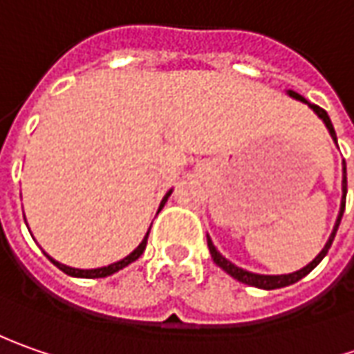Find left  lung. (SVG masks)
Listing matches in <instances>:
<instances>
[{"mask_svg": "<svg viewBox=\"0 0 354 354\" xmlns=\"http://www.w3.org/2000/svg\"><path fill=\"white\" fill-rule=\"evenodd\" d=\"M286 93L290 97H294V100H298V102H304V104L310 107L311 111L315 113V115L322 119L323 123H325V127L329 131V135H331V139L335 140L337 145V135H335V129H333V123H331V119L327 115V111L322 109L319 105L310 104L304 95H299L298 92H294V90H286ZM341 189H343V196H341V207H339V215H337V221L335 225H333V231H331V235L327 239V243H325V247L322 249V252L310 262V264H306L304 268H299L296 272H290V274H257V272H249V270H245V268H241L237 264H233L231 261H227L225 257L219 252V250L215 249L214 241L209 239L207 235V247H209V252H212V259L214 262L221 268V270H225L227 274L233 276L235 280L239 282H243V284H247V286H254V288H261V290H276V288H286L290 284H296L298 280H301L304 276H308L323 261V257L327 254V250L331 249V243H333V239L337 235V229H339V223H341V217H343V212H345V198H347V166H345V160H343V184H341Z\"/></svg>", "mask_w": 354, "mask_h": 354, "instance_id": "1", "label": "left lung"}]
</instances>
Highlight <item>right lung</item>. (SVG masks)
Here are the masks:
<instances>
[{
	"label": "right lung",
	"instance_id": "1",
	"mask_svg": "<svg viewBox=\"0 0 354 354\" xmlns=\"http://www.w3.org/2000/svg\"><path fill=\"white\" fill-rule=\"evenodd\" d=\"M170 194H172V189H168V192H166V196L162 198V201H160V207H158V212L165 207V203L168 201V198H170ZM158 212H156V214H158ZM149 231H151V229H149ZM149 231H147L145 239H142V241L139 243V247L133 250L131 254H127V257H125V259H121V261L113 262V264L102 266V268H88V270H82V268H72V266H66V264H62V262L55 261V259H53V257H48L46 252H44V254L48 257V261L53 262L56 268H60V270H62V272L68 276H74V278H105V276H111V274H115V272H119V270H123V268H125V266H129L131 262H135L137 259H139L140 254H142V250H145V247H147Z\"/></svg>",
	"mask_w": 354,
	"mask_h": 354
}]
</instances>
